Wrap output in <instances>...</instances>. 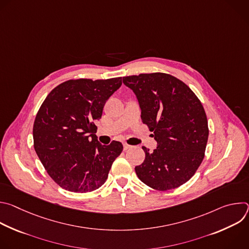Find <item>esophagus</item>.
Listing matches in <instances>:
<instances>
[{
	"label": "esophagus",
	"mask_w": 249,
	"mask_h": 249,
	"mask_svg": "<svg viewBox=\"0 0 249 249\" xmlns=\"http://www.w3.org/2000/svg\"><path fill=\"white\" fill-rule=\"evenodd\" d=\"M123 148H124V151H127V150H129L130 148H132V146H130V145H128V144H123Z\"/></svg>",
	"instance_id": "esophagus-1"
}]
</instances>
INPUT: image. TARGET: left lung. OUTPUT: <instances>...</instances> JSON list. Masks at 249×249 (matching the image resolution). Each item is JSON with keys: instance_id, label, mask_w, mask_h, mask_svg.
Returning a JSON list of instances; mask_svg holds the SVG:
<instances>
[{"instance_id": "left-lung-1", "label": "left lung", "mask_w": 249, "mask_h": 249, "mask_svg": "<svg viewBox=\"0 0 249 249\" xmlns=\"http://www.w3.org/2000/svg\"><path fill=\"white\" fill-rule=\"evenodd\" d=\"M137 96L141 118L157 141L154 152L146 147L144 162L136 166L139 179L153 189L181 186L200 166L209 136L203 105L191 89L164 73L123 77Z\"/></svg>"}]
</instances>
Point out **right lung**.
<instances>
[{
    "mask_svg": "<svg viewBox=\"0 0 249 249\" xmlns=\"http://www.w3.org/2000/svg\"><path fill=\"white\" fill-rule=\"evenodd\" d=\"M121 79L70 80L53 89L41 104L33 124L34 150L60 187L86 193L107 179L123 146L117 141L101 145L94 122Z\"/></svg>",
    "mask_w": 249,
    "mask_h": 249,
    "instance_id": "right-lung-1",
    "label": "right lung"
}]
</instances>
